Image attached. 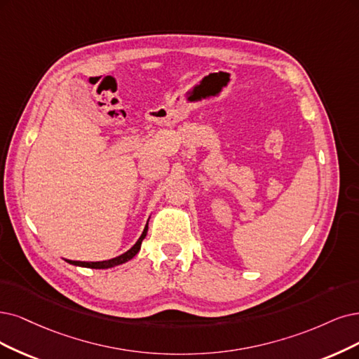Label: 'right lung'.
<instances>
[{
	"instance_id": "1",
	"label": "right lung",
	"mask_w": 359,
	"mask_h": 359,
	"mask_svg": "<svg viewBox=\"0 0 359 359\" xmlns=\"http://www.w3.org/2000/svg\"><path fill=\"white\" fill-rule=\"evenodd\" d=\"M149 222V220H148ZM146 233H148V223H146V226L140 235V238L137 240V243L133 245L130 250H127L126 253L119 255L114 259H109V260H102V262H79V260H68L65 259V262H68L69 264H74V266H81V268H91V269H109V268H114V266H118V264H123L128 260H131L133 257H135L139 250H140V245H142V241L144 240Z\"/></svg>"
}]
</instances>
